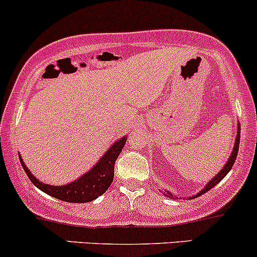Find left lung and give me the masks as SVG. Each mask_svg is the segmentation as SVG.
I'll list each match as a JSON object with an SVG mask.
<instances>
[{
	"instance_id": "left-lung-1",
	"label": "left lung",
	"mask_w": 257,
	"mask_h": 257,
	"mask_svg": "<svg viewBox=\"0 0 257 257\" xmlns=\"http://www.w3.org/2000/svg\"><path fill=\"white\" fill-rule=\"evenodd\" d=\"M239 145H240V125L237 126V135H236V140H235V146H234V150H232L231 155H230L229 160H227V162L225 163V166H224V168L221 169V171L219 172V173L216 174V176L214 177L213 179H210V181L208 182V184H207V186H205V188H203V189L200 190V192L198 193L197 195H194V197H192V198H197V197H199V195L204 194L205 192H208V190H210L211 188L215 187L216 184H218L219 182H220L221 179H223L224 177H225L226 174L229 173V171H230V169L232 168V166H234L235 160H236L237 152H239ZM165 192H166V190H165ZM166 195H167V197H173V194H172V193H169V192L166 193ZM192 198L189 197V199H192ZM177 199H178V198H177Z\"/></svg>"
}]
</instances>
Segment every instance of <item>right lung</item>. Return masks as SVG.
<instances>
[{"mask_svg":"<svg viewBox=\"0 0 257 257\" xmlns=\"http://www.w3.org/2000/svg\"><path fill=\"white\" fill-rule=\"evenodd\" d=\"M126 144V136L112 144L109 150L105 152V155L97 161L96 165L94 166L89 172H86L84 176L78 178L76 181L71 182L65 186H50V184H44L39 182L33 174L31 173L30 169L26 167L25 162L21 158L20 161L25 169L26 174L31 179L32 183L41 190H43L47 194L57 198V199L64 200L69 203H88L91 200L96 199L101 194H104L109 189L110 184L113 181V169H115V162L117 160L118 155L122 151Z\"/></svg>","mask_w":257,"mask_h":257,"instance_id":"right-lung-1","label":"right lung"}]
</instances>
